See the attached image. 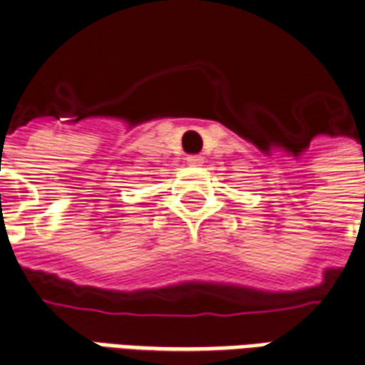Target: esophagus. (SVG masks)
<instances>
[{
  "mask_svg": "<svg viewBox=\"0 0 365 365\" xmlns=\"http://www.w3.org/2000/svg\"><path fill=\"white\" fill-rule=\"evenodd\" d=\"M185 160H187V164H190V166H201V164L205 162V158L201 155H190L187 158H185Z\"/></svg>",
  "mask_w": 365,
  "mask_h": 365,
  "instance_id": "34e87169",
  "label": "esophagus"
}]
</instances>
